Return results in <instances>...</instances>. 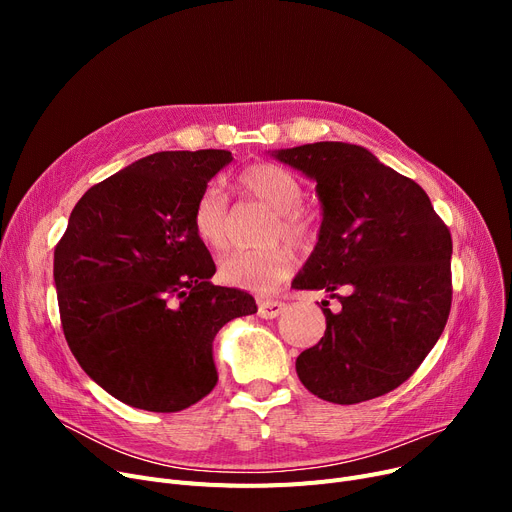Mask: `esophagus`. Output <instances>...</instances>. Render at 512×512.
<instances>
[{"mask_svg":"<svg viewBox=\"0 0 512 512\" xmlns=\"http://www.w3.org/2000/svg\"><path fill=\"white\" fill-rule=\"evenodd\" d=\"M284 309H286V305H284L282 301H276V299H259V317H263V319H274V317H278Z\"/></svg>","mask_w":512,"mask_h":512,"instance_id":"esophagus-1","label":"esophagus"}]
</instances>
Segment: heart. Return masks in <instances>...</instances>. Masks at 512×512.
Here are the masks:
<instances>
[{"mask_svg":"<svg viewBox=\"0 0 512 512\" xmlns=\"http://www.w3.org/2000/svg\"><path fill=\"white\" fill-rule=\"evenodd\" d=\"M242 193L259 199L274 209L267 224L265 240H276L259 249H240L224 255L218 265V276L224 284L267 292L280 284L294 267V251L278 238H288L301 249L315 242V215L301 205L303 182L299 176L272 161H259L242 168L236 176ZM193 230L205 247L222 251L230 236V207L218 184H207L193 207Z\"/></svg>","mask_w":512,"mask_h":512,"instance_id":"heart-1","label":"heart"}]
</instances>
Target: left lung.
<instances>
[{
	"mask_svg": "<svg viewBox=\"0 0 512 512\" xmlns=\"http://www.w3.org/2000/svg\"><path fill=\"white\" fill-rule=\"evenodd\" d=\"M317 182V247L292 288L321 290L326 332L297 359L303 386L334 405L378 398L407 382L444 332L452 303V238L423 188L348 143L282 149ZM348 287V295L337 290Z\"/></svg>",
	"mask_w": 512,
	"mask_h": 512,
	"instance_id": "8db88e82",
	"label": "left lung"
}]
</instances>
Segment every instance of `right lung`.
<instances>
[{"label": "right lung", "mask_w": 512, "mask_h": 512, "mask_svg": "<svg viewBox=\"0 0 512 512\" xmlns=\"http://www.w3.org/2000/svg\"><path fill=\"white\" fill-rule=\"evenodd\" d=\"M224 149L161 151L91 186L53 251L60 321L72 355L130 407L178 413L218 384L213 338L257 313L249 292L213 286L193 230Z\"/></svg>", "instance_id": "right-lung-1"}]
</instances>
